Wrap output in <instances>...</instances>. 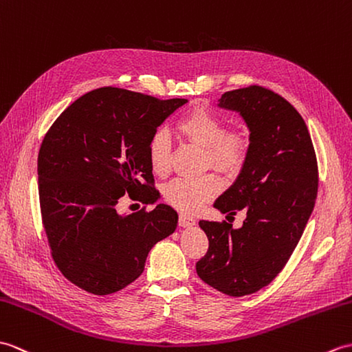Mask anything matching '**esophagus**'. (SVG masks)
Here are the masks:
<instances>
[{
	"instance_id": "esophagus-1",
	"label": "esophagus",
	"mask_w": 352,
	"mask_h": 352,
	"mask_svg": "<svg viewBox=\"0 0 352 352\" xmlns=\"http://www.w3.org/2000/svg\"><path fill=\"white\" fill-rule=\"evenodd\" d=\"M196 224V220L188 214H181L179 215V226L181 228H191V226Z\"/></svg>"
}]
</instances>
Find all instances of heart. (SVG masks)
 Wrapping results in <instances>:
<instances>
[{
  "label": "heart",
  "mask_w": 352,
  "mask_h": 352,
  "mask_svg": "<svg viewBox=\"0 0 352 352\" xmlns=\"http://www.w3.org/2000/svg\"><path fill=\"white\" fill-rule=\"evenodd\" d=\"M186 143L201 147L203 168H214L224 176H235L244 167L248 138L242 131L224 129L223 120L205 107L192 108L176 126ZM147 160L156 176H166L171 166V142L164 129L155 131L147 142ZM220 190L215 175L199 179H176L164 188V199L171 206L194 212Z\"/></svg>",
  "instance_id": "1"
}]
</instances>
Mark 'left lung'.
<instances>
[{
  "instance_id": "left-lung-1",
  "label": "left lung",
  "mask_w": 352,
  "mask_h": 352,
  "mask_svg": "<svg viewBox=\"0 0 352 352\" xmlns=\"http://www.w3.org/2000/svg\"><path fill=\"white\" fill-rule=\"evenodd\" d=\"M250 129L248 155L236 181L214 203L223 214L245 210L242 228L199 223L209 239L196 263L203 282L230 296L254 294L283 270L315 206L318 162L302 117L261 85L226 91L218 100Z\"/></svg>"
}]
</instances>
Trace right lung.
Instances as JSON below:
<instances>
[{
  "label": "right lung",
  "mask_w": 352,
  "mask_h": 352,
  "mask_svg": "<svg viewBox=\"0 0 352 352\" xmlns=\"http://www.w3.org/2000/svg\"><path fill=\"white\" fill-rule=\"evenodd\" d=\"M186 102L102 87L78 98L46 132L37 158L42 223L69 282L95 295L120 291L142 276L156 242L175 232L177 212L168 205L131 215L116 205L124 194L152 200L147 142Z\"/></svg>",
  "instance_id": "obj_1"
}]
</instances>
